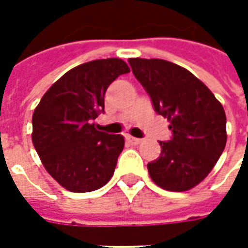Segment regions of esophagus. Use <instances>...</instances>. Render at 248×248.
<instances>
[{
  "label": "esophagus",
  "instance_id": "1",
  "mask_svg": "<svg viewBox=\"0 0 248 248\" xmlns=\"http://www.w3.org/2000/svg\"><path fill=\"white\" fill-rule=\"evenodd\" d=\"M126 140L130 142L131 145H140V142H142V140H140V138H135V137H131V135H127V137H126Z\"/></svg>",
  "mask_w": 248,
  "mask_h": 248
}]
</instances>
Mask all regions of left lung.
Masks as SVG:
<instances>
[{
    "mask_svg": "<svg viewBox=\"0 0 248 248\" xmlns=\"http://www.w3.org/2000/svg\"><path fill=\"white\" fill-rule=\"evenodd\" d=\"M129 63L172 131L171 140L159 142L161 155L147 165L150 178L169 191H187L207 177L223 153V106L182 66L158 58H129Z\"/></svg>",
    "mask_w": 248,
    "mask_h": 248,
    "instance_id": "left-lung-1",
    "label": "left lung"
}]
</instances>
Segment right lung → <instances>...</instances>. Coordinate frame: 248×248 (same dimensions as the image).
Listing matches in <instances>:
<instances>
[{"label": "right lung", "mask_w": 248, "mask_h": 248, "mask_svg": "<svg viewBox=\"0 0 248 248\" xmlns=\"http://www.w3.org/2000/svg\"><path fill=\"white\" fill-rule=\"evenodd\" d=\"M129 71L119 58L78 65L54 82L35 108L33 145L46 171L66 190L94 191L113 177L124 137L98 131L92 121L103 113L108 85Z\"/></svg>", "instance_id": "right-lung-1"}]
</instances>
